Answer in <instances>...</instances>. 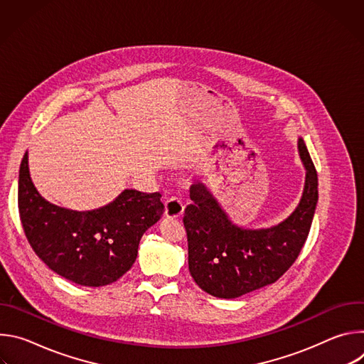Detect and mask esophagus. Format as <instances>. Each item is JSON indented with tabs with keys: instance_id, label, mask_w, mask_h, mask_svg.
Wrapping results in <instances>:
<instances>
[{
	"instance_id": "34e87169",
	"label": "esophagus",
	"mask_w": 364,
	"mask_h": 364,
	"mask_svg": "<svg viewBox=\"0 0 364 364\" xmlns=\"http://www.w3.org/2000/svg\"><path fill=\"white\" fill-rule=\"evenodd\" d=\"M184 213V204L178 197H171L166 201V216L177 219Z\"/></svg>"
}]
</instances>
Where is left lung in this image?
Segmentation results:
<instances>
[{"label": "left lung", "mask_w": 364, "mask_h": 364, "mask_svg": "<svg viewBox=\"0 0 364 364\" xmlns=\"http://www.w3.org/2000/svg\"><path fill=\"white\" fill-rule=\"evenodd\" d=\"M298 154L305 168L302 196L294 212L271 228L237 226L209 187H190L193 203L186 207L183 219L188 271L204 292L225 299L239 298L274 284L295 262L318 201L317 171L301 136Z\"/></svg>", "instance_id": "obj_1"}]
</instances>
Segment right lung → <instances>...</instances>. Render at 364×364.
<instances>
[{
    "label": "right lung",
    "instance_id": "obj_1",
    "mask_svg": "<svg viewBox=\"0 0 364 364\" xmlns=\"http://www.w3.org/2000/svg\"><path fill=\"white\" fill-rule=\"evenodd\" d=\"M18 210L28 243L51 271L77 285L103 287L131 269L142 235L161 219L164 204L160 193L127 188L97 209H65L37 191L26 152L18 174Z\"/></svg>",
    "mask_w": 364,
    "mask_h": 364
}]
</instances>
